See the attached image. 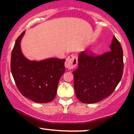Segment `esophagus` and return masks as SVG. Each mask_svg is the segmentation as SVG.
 <instances>
[{
    "instance_id": "esophagus-1",
    "label": "esophagus",
    "mask_w": 134,
    "mask_h": 134,
    "mask_svg": "<svg viewBox=\"0 0 134 134\" xmlns=\"http://www.w3.org/2000/svg\"><path fill=\"white\" fill-rule=\"evenodd\" d=\"M77 64V58L75 55H71L66 59L65 67L67 69H72L76 67Z\"/></svg>"
}]
</instances>
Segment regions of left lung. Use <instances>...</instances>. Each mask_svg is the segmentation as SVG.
Wrapping results in <instances>:
<instances>
[{"mask_svg":"<svg viewBox=\"0 0 134 134\" xmlns=\"http://www.w3.org/2000/svg\"><path fill=\"white\" fill-rule=\"evenodd\" d=\"M110 51L93 56L82 51L78 57V68L72 72L75 93L83 103H95L114 91L124 71L123 50L113 36Z\"/></svg>","mask_w":134,"mask_h":134,"instance_id":"left-lung-1","label":"left lung"}]
</instances>
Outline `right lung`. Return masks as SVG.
<instances>
[{
	"label": "right lung",
	"instance_id": "1",
	"mask_svg": "<svg viewBox=\"0 0 134 134\" xmlns=\"http://www.w3.org/2000/svg\"><path fill=\"white\" fill-rule=\"evenodd\" d=\"M25 31L16 40L10 60L12 74L18 90L35 103H47L55 98L58 84L65 71V59L48 58L30 60L23 55L21 42Z\"/></svg>",
	"mask_w": 134,
	"mask_h": 134
}]
</instances>
